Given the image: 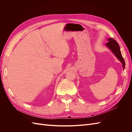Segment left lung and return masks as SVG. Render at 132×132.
Here are the masks:
<instances>
[{"mask_svg": "<svg viewBox=\"0 0 132 132\" xmlns=\"http://www.w3.org/2000/svg\"><path fill=\"white\" fill-rule=\"evenodd\" d=\"M107 41L108 42L106 43V45L108 47L110 48L111 51L113 52V53L116 55L117 58L122 62L123 64V68L124 69L125 68V62L122 55L120 48H119L118 43L115 39L111 38H109L107 39Z\"/></svg>", "mask_w": 132, "mask_h": 132, "instance_id": "8db88e82", "label": "left lung"}]
</instances>
